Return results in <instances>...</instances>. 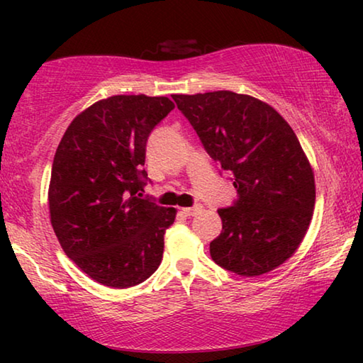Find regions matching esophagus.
Instances as JSON below:
<instances>
[{"label":"esophagus","instance_id":"1","mask_svg":"<svg viewBox=\"0 0 363 363\" xmlns=\"http://www.w3.org/2000/svg\"><path fill=\"white\" fill-rule=\"evenodd\" d=\"M201 206L200 203H196V205H194V206H190V208H182V214H186V216H195L196 213H200L201 211Z\"/></svg>","mask_w":363,"mask_h":363}]
</instances>
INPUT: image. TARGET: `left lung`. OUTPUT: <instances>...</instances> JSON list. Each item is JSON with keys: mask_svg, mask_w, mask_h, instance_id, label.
<instances>
[{"mask_svg": "<svg viewBox=\"0 0 363 363\" xmlns=\"http://www.w3.org/2000/svg\"><path fill=\"white\" fill-rule=\"evenodd\" d=\"M173 99L238 194L218 210L223 232L210 243L213 261L243 277L279 267L303 242L315 205L314 173L296 134L277 110L247 94Z\"/></svg>", "mask_w": 363, "mask_h": 363, "instance_id": "left-lung-1", "label": "left lung"}]
</instances>
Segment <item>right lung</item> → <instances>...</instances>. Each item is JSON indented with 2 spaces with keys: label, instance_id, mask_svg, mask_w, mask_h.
<instances>
[{
  "label": "right lung",
  "instance_id": "right-lung-1",
  "mask_svg": "<svg viewBox=\"0 0 363 363\" xmlns=\"http://www.w3.org/2000/svg\"><path fill=\"white\" fill-rule=\"evenodd\" d=\"M174 104L112 96L73 118L52 162L49 214L65 255L110 288L143 284L163 257L174 208L139 199L149 181L145 145Z\"/></svg>",
  "mask_w": 363,
  "mask_h": 363
}]
</instances>
